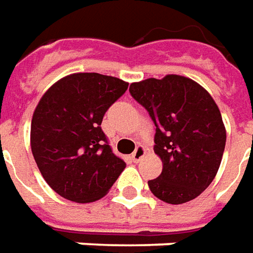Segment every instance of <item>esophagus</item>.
Segmentation results:
<instances>
[{
  "instance_id": "esophagus-1",
  "label": "esophagus",
  "mask_w": 253,
  "mask_h": 253,
  "mask_svg": "<svg viewBox=\"0 0 253 253\" xmlns=\"http://www.w3.org/2000/svg\"><path fill=\"white\" fill-rule=\"evenodd\" d=\"M146 154V147L144 146H137L136 150L132 153V160H133V163H139L142 158Z\"/></svg>"
}]
</instances>
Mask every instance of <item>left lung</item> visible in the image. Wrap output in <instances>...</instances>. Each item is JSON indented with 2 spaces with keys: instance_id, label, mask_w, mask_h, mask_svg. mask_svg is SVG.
<instances>
[{
  "instance_id": "1",
  "label": "left lung",
  "mask_w": 253,
  "mask_h": 253,
  "mask_svg": "<svg viewBox=\"0 0 253 253\" xmlns=\"http://www.w3.org/2000/svg\"><path fill=\"white\" fill-rule=\"evenodd\" d=\"M129 92L156 125L161 175L151 193L168 204L194 200L215 179L226 146L222 114L210 93L187 77L169 74L130 84Z\"/></svg>"
}]
</instances>
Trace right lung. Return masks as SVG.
Returning <instances> with one entry per match:
<instances>
[{
  "mask_svg": "<svg viewBox=\"0 0 253 253\" xmlns=\"http://www.w3.org/2000/svg\"><path fill=\"white\" fill-rule=\"evenodd\" d=\"M126 89L128 83L116 77L76 73L53 84L38 102L31 120V151L45 182L59 196L93 203L125 169L100 125Z\"/></svg>",
  "mask_w": 253,
  "mask_h": 253,
  "instance_id": "obj_1",
  "label": "right lung"
}]
</instances>
